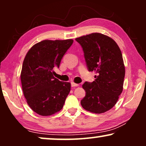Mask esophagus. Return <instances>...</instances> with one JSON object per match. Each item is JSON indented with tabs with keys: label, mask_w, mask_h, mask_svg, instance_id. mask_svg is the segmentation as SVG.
Wrapping results in <instances>:
<instances>
[{
	"label": "esophagus",
	"mask_w": 146,
	"mask_h": 146,
	"mask_svg": "<svg viewBox=\"0 0 146 146\" xmlns=\"http://www.w3.org/2000/svg\"><path fill=\"white\" fill-rule=\"evenodd\" d=\"M79 86V84H76V83H74V82H71V86L72 87H76V86Z\"/></svg>",
	"instance_id": "obj_1"
}]
</instances>
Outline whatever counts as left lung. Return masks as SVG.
Listing matches in <instances>:
<instances>
[{"instance_id":"8db88e82","label":"left lung","mask_w":146,"mask_h":146,"mask_svg":"<svg viewBox=\"0 0 146 146\" xmlns=\"http://www.w3.org/2000/svg\"><path fill=\"white\" fill-rule=\"evenodd\" d=\"M82 48L89 72H95V80L86 82V96L82 106L92 113L108 111L116 104L123 90L125 67L121 50L112 38L92 33L76 38Z\"/></svg>"}]
</instances>
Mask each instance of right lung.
I'll use <instances>...</instances> for the list:
<instances>
[{
    "label": "right lung",
    "instance_id": "1",
    "mask_svg": "<svg viewBox=\"0 0 146 146\" xmlns=\"http://www.w3.org/2000/svg\"><path fill=\"white\" fill-rule=\"evenodd\" d=\"M72 39L45 40L29 50L23 61L21 79L27 104L38 114L47 116L63 108L70 91V83L53 76L61 60L72 44Z\"/></svg>",
    "mask_w": 146,
    "mask_h": 146
}]
</instances>
